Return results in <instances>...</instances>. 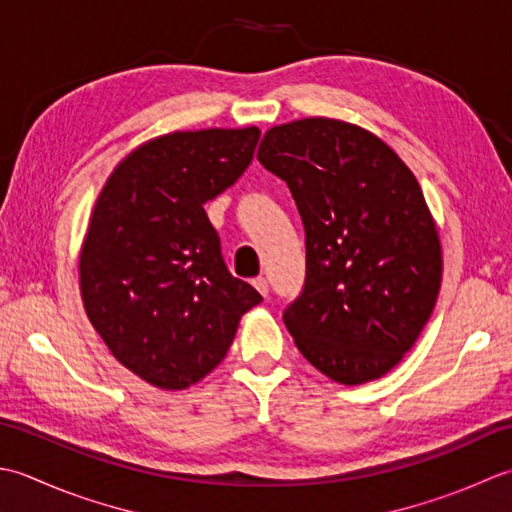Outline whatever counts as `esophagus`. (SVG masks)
Wrapping results in <instances>:
<instances>
[{
  "label": "esophagus",
  "instance_id": "34e87169",
  "mask_svg": "<svg viewBox=\"0 0 512 512\" xmlns=\"http://www.w3.org/2000/svg\"><path fill=\"white\" fill-rule=\"evenodd\" d=\"M252 285L256 287V291H258L260 296H265V298H267V294H269V285H267V280H265L263 276L254 278V280H252Z\"/></svg>",
  "mask_w": 512,
  "mask_h": 512
}]
</instances>
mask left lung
Returning a JSON list of instances; mask_svg holds the SVG:
<instances>
[{
	"instance_id": "left-lung-1",
	"label": "left lung",
	"mask_w": 512,
	"mask_h": 512,
	"mask_svg": "<svg viewBox=\"0 0 512 512\" xmlns=\"http://www.w3.org/2000/svg\"><path fill=\"white\" fill-rule=\"evenodd\" d=\"M256 159L287 183L305 225L307 276L283 320L333 382L382 378L429 322L442 243L422 187L373 132L307 117L265 132Z\"/></svg>"
}]
</instances>
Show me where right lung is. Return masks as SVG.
Listing matches in <instances>:
<instances>
[{"label": "right lung", "mask_w": 512, "mask_h": 512, "mask_svg": "<svg viewBox=\"0 0 512 512\" xmlns=\"http://www.w3.org/2000/svg\"><path fill=\"white\" fill-rule=\"evenodd\" d=\"M260 130L170 132L112 170L79 254L83 309L112 356L181 391L216 369L260 294L229 274L205 203L252 163Z\"/></svg>", "instance_id": "obj_1"}]
</instances>
